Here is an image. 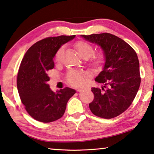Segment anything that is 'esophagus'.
I'll return each instance as SVG.
<instances>
[{"label":"esophagus","instance_id":"obj_1","mask_svg":"<svg viewBox=\"0 0 154 154\" xmlns=\"http://www.w3.org/2000/svg\"><path fill=\"white\" fill-rule=\"evenodd\" d=\"M82 90H83L82 88H78V89H77V92H82Z\"/></svg>","mask_w":154,"mask_h":154}]
</instances>
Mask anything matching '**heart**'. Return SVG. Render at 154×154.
I'll return each mask as SVG.
<instances>
[{
	"label": "heart",
	"mask_w": 154,
	"mask_h": 154,
	"mask_svg": "<svg viewBox=\"0 0 154 154\" xmlns=\"http://www.w3.org/2000/svg\"><path fill=\"white\" fill-rule=\"evenodd\" d=\"M75 48L77 51L78 54L82 58H88L92 55L94 51L93 46L89 43L84 41H79L75 44ZM64 52V47H61L57 51L55 56V60L56 62H60L62 55ZM103 54L102 53H99L92 56L91 64L94 66H99L103 62ZM88 75L84 72L77 71V70H70L68 72L66 76V80L68 84L74 86H80L84 85L86 82Z\"/></svg>",
	"instance_id": "b5f03b06"
}]
</instances>
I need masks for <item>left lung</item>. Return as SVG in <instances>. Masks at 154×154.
<instances>
[{"label": "left lung", "mask_w": 154, "mask_h": 154, "mask_svg": "<svg viewBox=\"0 0 154 154\" xmlns=\"http://www.w3.org/2000/svg\"><path fill=\"white\" fill-rule=\"evenodd\" d=\"M101 48L105 57L102 71L95 81L101 88H92L94 100L89 104L94 115L112 119L125 112L132 103L140 84L138 56L121 38L103 33L81 35Z\"/></svg>", "instance_id": "1"}]
</instances>
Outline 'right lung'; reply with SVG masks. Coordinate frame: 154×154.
<instances>
[{
  "label": "right lung",
  "mask_w": 154,
  "mask_h": 154,
  "mask_svg": "<svg viewBox=\"0 0 154 154\" xmlns=\"http://www.w3.org/2000/svg\"><path fill=\"white\" fill-rule=\"evenodd\" d=\"M75 35H60L40 40L31 46L19 68L17 88L22 103L34 119L50 123L64 115L67 102L76 91L64 88L54 92L48 82V70L54 68L53 58L63 45Z\"/></svg>",
  "instance_id": "1"
}]
</instances>
